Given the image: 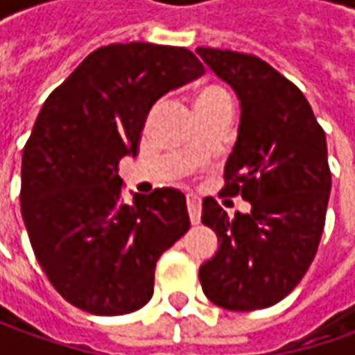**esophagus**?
Segmentation results:
<instances>
[{
    "instance_id": "34e87169",
    "label": "esophagus",
    "mask_w": 355,
    "mask_h": 355,
    "mask_svg": "<svg viewBox=\"0 0 355 355\" xmlns=\"http://www.w3.org/2000/svg\"><path fill=\"white\" fill-rule=\"evenodd\" d=\"M187 211H189L191 223L198 225L199 217H201V201L196 196H187Z\"/></svg>"
}]
</instances>
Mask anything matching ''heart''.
<instances>
[{"label": "heart", "mask_w": 355, "mask_h": 355, "mask_svg": "<svg viewBox=\"0 0 355 355\" xmlns=\"http://www.w3.org/2000/svg\"><path fill=\"white\" fill-rule=\"evenodd\" d=\"M217 101H229L225 90L217 85H207V87L199 89L198 94H196V104H209L217 103Z\"/></svg>", "instance_id": "b5f03b06"}]
</instances>
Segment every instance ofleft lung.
Segmentation results:
<instances>
[{
  "label": "left lung",
  "mask_w": 355,
  "mask_h": 355,
  "mask_svg": "<svg viewBox=\"0 0 355 355\" xmlns=\"http://www.w3.org/2000/svg\"><path fill=\"white\" fill-rule=\"evenodd\" d=\"M196 53L241 103L221 193L251 203V213L229 217L215 199H203L201 221L219 249L199 266L201 288L225 310L272 306L318 251L332 187L326 134L300 89L263 59L211 47Z\"/></svg>",
  "instance_id": "left-lung-1"
}]
</instances>
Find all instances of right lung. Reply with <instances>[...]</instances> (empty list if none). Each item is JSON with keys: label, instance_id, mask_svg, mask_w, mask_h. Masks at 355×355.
<instances>
[{"label": "right lung", "instance_id": "1", "mask_svg": "<svg viewBox=\"0 0 355 355\" xmlns=\"http://www.w3.org/2000/svg\"><path fill=\"white\" fill-rule=\"evenodd\" d=\"M203 71L185 47L112 43L43 104L23 148L21 215L39 265L73 306L120 316L152 298L157 259L189 229L185 196L162 187L124 203L118 162L138 154L157 98Z\"/></svg>", "mask_w": 355, "mask_h": 355}]
</instances>
